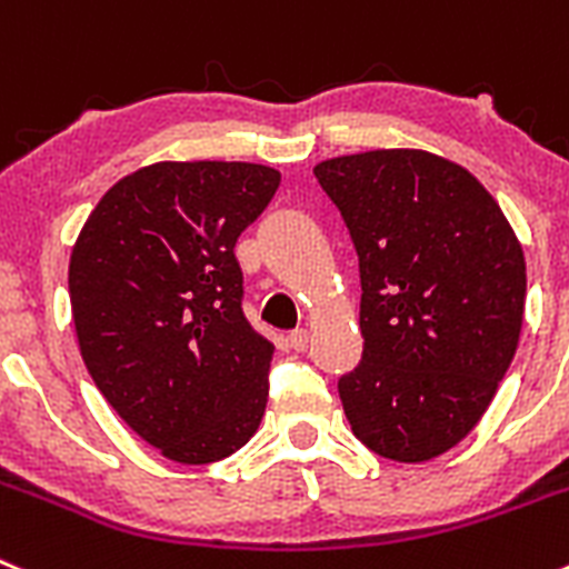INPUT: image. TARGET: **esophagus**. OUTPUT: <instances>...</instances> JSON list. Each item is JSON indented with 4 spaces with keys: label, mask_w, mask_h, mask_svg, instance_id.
<instances>
[{
    "label": "esophagus",
    "mask_w": 569,
    "mask_h": 569,
    "mask_svg": "<svg viewBox=\"0 0 569 569\" xmlns=\"http://www.w3.org/2000/svg\"><path fill=\"white\" fill-rule=\"evenodd\" d=\"M289 348L297 350V353H302V350L309 348V331L306 328H297V331L289 333Z\"/></svg>",
    "instance_id": "obj_1"
}]
</instances>
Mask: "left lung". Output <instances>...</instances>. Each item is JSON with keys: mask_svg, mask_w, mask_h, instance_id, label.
I'll use <instances>...</instances> for the list:
<instances>
[{"mask_svg": "<svg viewBox=\"0 0 569 569\" xmlns=\"http://www.w3.org/2000/svg\"><path fill=\"white\" fill-rule=\"evenodd\" d=\"M359 254L362 362L339 379L370 452L423 463L458 446L517 353L525 254L466 168L412 148L315 168Z\"/></svg>", "mask_w": 569, "mask_h": 569, "instance_id": "obj_1", "label": "left lung"}]
</instances>
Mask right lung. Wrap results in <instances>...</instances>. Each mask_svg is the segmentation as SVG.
I'll use <instances>...</instances> for the list:
<instances>
[{
    "label": "right lung",
    "instance_id": "obj_1",
    "mask_svg": "<svg viewBox=\"0 0 569 569\" xmlns=\"http://www.w3.org/2000/svg\"><path fill=\"white\" fill-rule=\"evenodd\" d=\"M278 184L267 164H148L98 201L72 247L89 376L168 460L230 458L267 410L274 345L243 317L236 241Z\"/></svg>",
    "mask_w": 569,
    "mask_h": 569
}]
</instances>
